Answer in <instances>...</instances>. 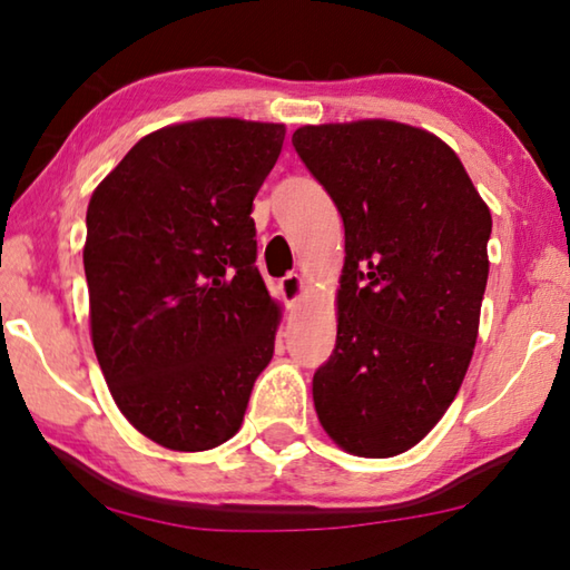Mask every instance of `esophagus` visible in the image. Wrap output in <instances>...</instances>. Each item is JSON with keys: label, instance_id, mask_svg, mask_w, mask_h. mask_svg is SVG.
Wrapping results in <instances>:
<instances>
[{"label": "esophagus", "instance_id": "1", "mask_svg": "<svg viewBox=\"0 0 570 570\" xmlns=\"http://www.w3.org/2000/svg\"><path fill=\"white\" fill-rule=\"evenodd\" d=\"M278 286H282V294L286 302L294 304V302H298V296H302V292H304V278L292 272V274H286L282 282H278Z\"/></svg>", "mask_w": 570, "mask_h": 570}]
</instances>
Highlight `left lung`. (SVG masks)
I'll use <instances>...</instances> for the list:
<instances>
[{"mask_svg":"<svg viewBox=\"0 0 570 570\" xmlns=\"http://www.w3.org/2000/svg\"><path fill=\"white\" fill-rule=\"evenodd\" d=\"M292 142L344 220L340 324L314 372L316 414L352 455H400L465 380L493 218L460 158L428 130L304 125Z\"/></svg>","mask_w":570,"mask_h":570,"instance_id":"1","label":"left lung"}]
</instances>
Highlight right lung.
<instances>
[{
	"label": "right lung",
	"instance_id": "add662e5",
	"mask_svg": "<svg viewBox=\"0 0 570 570\" xmlns=\"http://www.w3.org/2000/svg\"><path fill=\"white\" fill-rule=\"evenodd\" d=\"M284 125L208 118L135 142L95 188L82 262L105 382L142 435L180 452L234 438L274 356L254 198Z\"/></svg>",
	"mask_w": 570,
	"mask_h": 570
}]
</instances>
